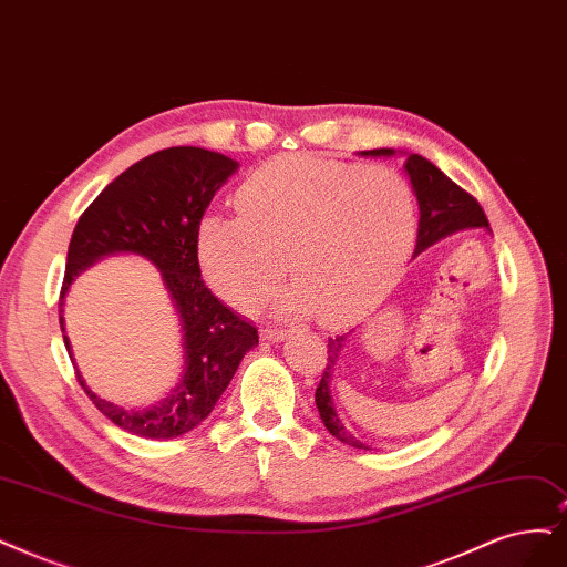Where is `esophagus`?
Returning a JSON list of instances; mask_svg holds the SVG:
<instances>
[{
  "label": "esophagus",
  "mask_w": 567,
  "mask_h": 567,
  "mask_svg": "<svg viewBox=\"0 0 567 567\" xmlns=\"http://www.w3.org/2000/svg\"><path fill=\"white\" fill-rule=\"evenodd\" d=\"M285 337H287L285 329H278V327H264V329H261V339H264V341H272V343H276V341H282Z\"/></svg>",
  "instance_id": "1"
}]
</instances>
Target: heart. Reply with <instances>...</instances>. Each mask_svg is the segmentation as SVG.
<instances>
[{"instance_id":"heart-1","label":"heart","mask_w":567,"mask_h":567,"mask_svg":"<svg viewBox=\"0 0 567 567\" xmlns=\"http://www.w3.org/2000/svg\"><path fill=\"white\" fill-rule=\"evenodd\" d=\"M240 217L209 215L198 226L207 282L238 308H257L289 270L280 316L320 310L343 324L390 289L417 226L409 182L388 167L318 156H282L251 173L236 196Z\"/></svg>"}]
</instances>
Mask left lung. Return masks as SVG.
Wrapping results in <instances>:
<instances>
[{
	"mask_svg": "<svg viewBox=\"0 0 567 567\" xmlns=\"http://www.w3.org/2000/svg\"><path fill=\"white\" fill-rule=\"evenodd\" d=\"M362 156H394V150H371V152H362ZM404 171L411 179L417 207H421V221H417V240H415L413 257L421 255V251H425L434 243L457 234V230H467V228L491 230V224L481 205L465 192V188H460L453 179H449L442 171H439L432 161H427L425 156L409 154ZM346 341H348V333H343V337H333L327 343V367L320 379V385L316 390V404H318L322 423L331 436H337L339 442L352 449L369 451V446L362 442V439L354 436L341 423V415L337 413V406H333V400H331L333 373H337L339 354L346 348Z\"/></svg>",
	"mask_w": 567,
	"mask_h": 567,
	"instance_id": "8db88e82",
	"label": "left lung"
}]
</instances>
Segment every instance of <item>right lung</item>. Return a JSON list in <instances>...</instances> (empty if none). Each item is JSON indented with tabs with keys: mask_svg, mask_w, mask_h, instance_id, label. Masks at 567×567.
Listing matches in <instances>:
<instances>
[{
	"mask_svg": "<svg viewBox=\"0 0 567 567\" xmlns=\"http://www.w3.org/2000/svg\"><path fill=\"white\" fill-rule=\"evenodd\" d=\"M238 171V161L200 146H171L121 173L76 221L60 291V329L70 360L62 306L72 282L95 261L137 255L161 270L182 324L184 369L175 390L154 406L125 409L97 396L76 369L79 385L102 415L142 439H175L198 427L245 358L259 343L249 322L226 308L200 278L198 226L209 200Z\"/></svg>",
	"mask_w": 567,
	"mask_h": 567,
	"instance_id": "obj_1",
	"label": "right lung"
}]
</instances>
